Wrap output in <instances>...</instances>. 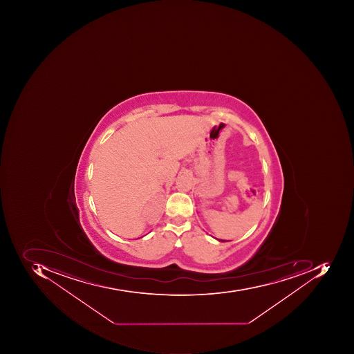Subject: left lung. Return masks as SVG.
Masks as SVG:
<instances>
[{
    "instance_id": "left-lung-1",
    "label": "left lung",
    "mask_w": 354,
    "mask_h": 354,
    "mask_svg": "<svg viewBox=\"0 0 354 354\" xmlns=\"http://www.w3.org/2000/svg\"><path fill=\"white\" fill-rule=\"evenodd\" d=\"M219 241H222V239H219Z\"/></svg>"
}]
</instances>
